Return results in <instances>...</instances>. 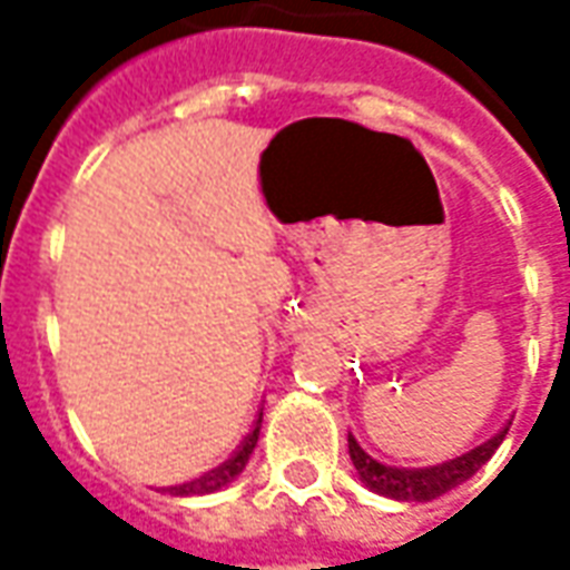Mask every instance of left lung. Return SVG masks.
Returning a JSON list of instances; mask_svg holds the SVG:
<instances>
[{
  "instance_id": "left-lung-1",
  "label": "left lung",
  "mask_w": 570,
  "mask_h": 570,
  "mask_svg": "<svg viewBox=\"0 0 570 570\" xmlns=\"http://www.w3.org/2000/svg\"><path fill=\"white\" fill-rule=\"evenodd\" d=\"M503 436H507V428L501 433H494L489 442H482L470 452L458 454L452 461H442V464L433 466H391L375 461L370 452L360 449V442L347 433V452H351V461L357 466L360 482L366 485L375 494H384V498H394V501H433L445 491L458 489L461 482L476 473L479 466L489 461L494 449L501 445Z\"/></svg>"
}]
</instances>
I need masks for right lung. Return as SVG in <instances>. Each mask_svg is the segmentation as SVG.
<instances>
[{"label": "right lung", "instance_id": "1", "mask_svg": "<svg viewBox=\"0 0 570 570\" xmlns=\"http://www.w3.org/2000/svg\"><path fill=\"white\" fill-rule=\"evenodd\" d=\"M256 442H259V428L253 430L247 440L237 445V452L232 454L225 464H219L216 470H210V473H204V476L191 479L186 485H174L170 494H176V498H191V494H213V491L225 489L228 482H235V479L244 473V466H247L249 454L256 449Z\"/></svg>", "mask_w": 570, "mask_h": 570}]
</instances>
